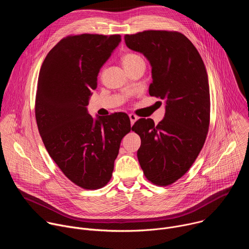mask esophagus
Segmentation results:
<instances>
[{"instance_id": "1", "label": "esophagus", "mask_w": 249, "mask_h": 249, "mask_svg": "<svg viewBox=\"0 0 249 249\" xmlns=\"http://www.w3.org/2000/svg\"><path fill=\"white\" fill-rule=\"evenodd\" d=\"M129 118H130V121H131V125H133L138 119V117L135 114H132V113L129 114Z\"/></svg>"}]
</instances>
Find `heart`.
Instances as JSON below:
<instances>
[{
  "label": "heart",
  "mask_w": 249,
  "mask_h": 249,
  "mask_svg": "<svg viewBox=\"0 0 249 249\" xmlns=\"http://www.w3.org/2000/svg\"><path fill=\"white\" fill-rule=\"evenodd\" d=\"M140 58H141V57H140L139 55H137V54L128 53V54H126V55L123 57L122 62H123V65H126V64H130V63H132V62H134V61H136V60H138V59H140Z\"/></svg>",
  "instance_id": "heart-1"
}]
</instances>
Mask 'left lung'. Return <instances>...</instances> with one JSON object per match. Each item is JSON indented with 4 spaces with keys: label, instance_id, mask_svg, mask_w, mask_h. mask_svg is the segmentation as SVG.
Returning <instances> with one entry per match:
<instances>
[{
    "label": "left lung",
    "instance_id": "left-lung-1",
    "mask_svg": "<svg viewBox=\"0 0 249 249\" xmlns=\"http://www.w3.org/2000/svg\"><path fill=\"white\" fill-rule=\"evenodd\" d=\"M124 38L128 48L144 54L152 66L150 95L165 101L162 121L155 125L151 118H141L132 130L141 138L137 156L147 179L167 186L189 170L204 146L210 124L207 71L180 32L146 30Z\"/></svg>",
    "mask_w": 249,
    "mask_h": 249
}]
</instances>
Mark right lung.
I'll return each instance as SVG.
<instances>
[{
	"label": "right lung",
	"instance_id": "obj_1",
	"mask_svg": "<svg viewBox=\"0 0 249 249\" xmlns=\"http://www.w3.org/2000/svg\"><path fill=\"white\" fill-rule=\"evenodd\" d=\"M119 34L84 33L60 40L39 72L35 118L43 144L62 172L84 189L110 180L129 116L117 112L96 120L87 106L100 68L119 45Z\"/></svg>",
	"mask_w": 249,
	"mask_h": 249
}]
</instances>
